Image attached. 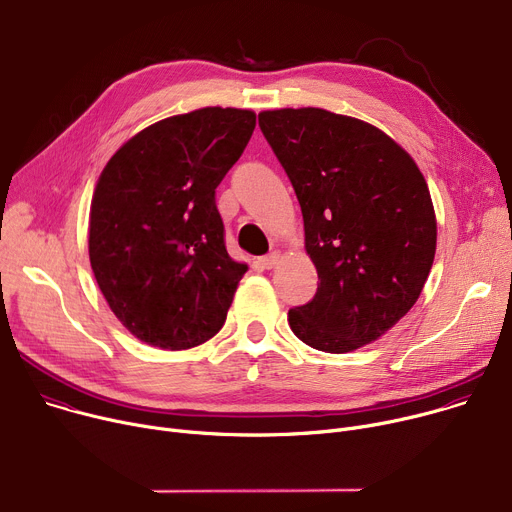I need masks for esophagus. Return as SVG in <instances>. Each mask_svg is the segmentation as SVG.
Masks as SVG:
<instances>
[{
    "label": "esophagus",
    "mask_w": 512,
    "mask_h": 512,
    "mask_svg": "<svg viewBox=\"0 0 512 512\" xmlns=\"http://www.w3.org/2000/svg\"><path fill=\"white\" fill-rule=\"evenodd\" d=\"M277 259H280V253L277 251H271L269 255H265V257H261L259 261H261V265L265 267V269H271V267H275V263H277Z\"/></svg>",
    "instance_id": "1"
}]
</instances>
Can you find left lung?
<instances>
[{
	"label": "left lung",
	"instance_id": "8db88e82",
	"mask_svg": "<svg viewBox=\"0 0 512 512\" xmlns=\"http://www.w3.org/2000/svg\"><path fill=\"white\" fill-rule=\"evenodd\" d=\"M259 128L294 185L320 280L288 312L290 329L324 353L380 339L421 296L435 259L421 169L380 128L320 108L267 110Z\"/></svg>",
	"mask_w": 512,
	"mask_h": 512
}]
</instances>
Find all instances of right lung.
<instances>
[{
  "label": "right lung",
  "mask_w": 512,
  "mask_h": 512,
  "mask_svg": "<svg viewBox=\"0 0 512 512\" xmlns=\"http://www.w3.org/2000/svg\"><path fill=\"white\" fill-rule=\"evenodd\" d=\"M253 130L251 110L202 108L134 134L104 167L89 261L136 339L177 351L222 329L247 265L226 253L216 188Z\"/></svg>",
  "instance_id": "obj_1"
}]
</instances>
